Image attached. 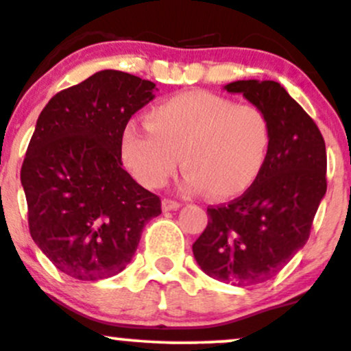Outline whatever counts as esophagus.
<instances>
[{
	"instance_id": "1",
	"label": "esophagus",
	"mask_w": 351,
	"mask_h": 351,
	"mask_svg": "<svg viewBox=\"0 0 351 351\" xmlns=\"http://www.w3.org/2000/svg\"><path fill=\"white\" fill-rule=\"evenodd\" d=\"M178 208H181V204L178 203V201H173V199H168V198H165L162 201L163 211H175V209H178Z\"/></svg>"
}]
</instances>
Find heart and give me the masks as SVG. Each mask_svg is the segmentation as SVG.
I'll list each match as a JSON object with an SVG mask.
<instances>
[{
  "label": "heart",
  "instance_id": "1",
  "mask_svg": "<svg viewBox=\"0 0 351 351\" xmlns=\"http://www.w3.org/2000/svg\"><path fill=\"white\" fill-rule=\"evenodd\" d=\"M147 125H127L122 158L148 189L165 186L181 156L184 193L208 189L213 198H234L252 186L271 150V122L259 107L208 90L163 100L147 114Z\"/></svg>",
  "mask_w": 351,
  "mask_h": 351
}]
</instances>
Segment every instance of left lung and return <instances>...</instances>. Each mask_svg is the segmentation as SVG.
Wrapping results in <instances>:
<instances>
[{"instance_id": "left-lung-1", "label": "left lung", "mask_w": 351, "mask_h": 351, "mask_svg": "<svg viewBox=\"0 0 351 351\" xmlns=\"http://www.w3.org/2000/svg\"><path fill=\"white\" fill-rule=\"evenodd\" d=\"M224 90L243 94L267 115L271 150L243 196L208 208L193 254L209 277L245 287L277 276L307 243L327 191V152L315 122L279 82L236 80Z\"/></svg>"}]
</instances>
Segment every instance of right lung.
Returning a JSON list of instances; mask_svg holds the SVG:
<instances>
[{
  "label": "right lung",
  "instance_id": "right-lung-1",
  "mask_svg": "<svg viewBox=\"0 0 351 351\" xmlns=\"http://www.w3.org/2000/svg\"><path fill=\"white\" fill-rule=\"evenodd\" d=\"M155 84L106 69L43 108L21 168L31 237L60 272L100 280L122 272L162 201L122 168L130 117Z\"/></svg>",
  "mask_w": 351,
  "mask_h": 351
}]
</instances>
